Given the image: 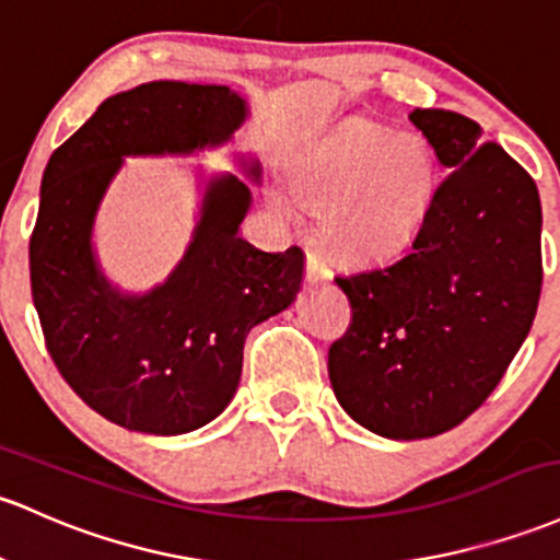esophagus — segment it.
<instances>
[{"instance_id": "1", "label": "esophagus", "mask_w": 560, "mask_h": 560, "mask_svg": "<svg viewBox=\"0 0 560 560\" xmlns=\"http://www.w3.org/2000/svg\"><path fill=\"white\" fill-rule=\"evenodd\" d=\"M327 262H324V257L318 255L316 249H308L305 252V279L311 281V284H318V281L327 279Z\"/></svg>"}]
</instances>
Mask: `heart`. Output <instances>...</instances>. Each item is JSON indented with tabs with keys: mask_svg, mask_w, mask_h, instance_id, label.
I'll list each match as a JSON object with an SVG mask.
<instances>
[{
	"mask_svg": "<svg viewBox=\"0 0 560 560\" xmlns=\"http://www.w3.org/2000/svg\"><path fill=\"white\" fill-rule=\"evenodd\" d=\"M439 186L425 140L355 121L292 164V188L322 207V236L350 260L393 255L415 236Z\"/></svg>",
	"mask_w": 560,
	"mask_h": 560,
	"instance_id": "b5f03b06",
	"label": "heart"
}]
</instances>
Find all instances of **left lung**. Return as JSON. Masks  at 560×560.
Masks as SVG:
<instances>
[{
	"label": "left lung",
	"instance_id": "left-lung-1",
	"mask_svg": "<svg viewBox=\"0 0 560 560\" xmlns=\"http://www.w3.org/2000/svg\"><path fill=\"white\" fill-rule=\"evenodd\" d=\"M409 121L450 170L404 255L335 276L350 324L329 348L340 407L385 439H430L470 417L529 335L542 290L532 175L444 108Z\"/></svg>",
	"mask_w": 560,
	"mask_h": 560
}]
</instances>
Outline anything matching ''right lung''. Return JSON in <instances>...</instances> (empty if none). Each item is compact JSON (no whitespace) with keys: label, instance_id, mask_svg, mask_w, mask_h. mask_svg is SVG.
<instances>
[{"label":"right lung","instance_id":"obj_1","mask_svg":"<svg viewBox=\"0 0 560 560\" xmlns=\"http://www.w3.org/2000/svg\"><path fill=\"white\" fill-rule=\"evenodd\" d=\"M244 116L223 84L149 82L103 101L47 162L28 244L47 353L90 409L127 430L177 435L214 420L238 388L249 329L290 308L303 281V249L238 236L252 194L236 175L210 180L164 284L121 294L97 268L92 223L121 156L220 145Z\"/></svg>","mask_w":560,"mask_h":560}]
</instances>
